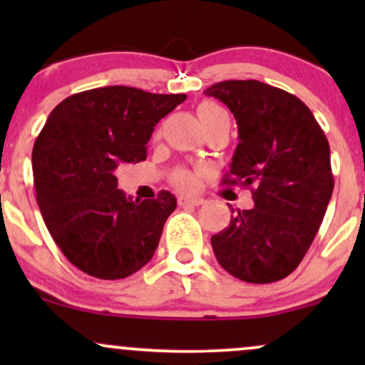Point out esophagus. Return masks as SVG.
<instances>
[{
	"label": "esophagus",
	"mask_w": 365,
	"mask_h": 365,
	"mask_svg": "<svg viewBox=\"0 0 365 365\" xmlns=\"http://www.w3.org/2000/svg\"><path fill=\"white\" fill-rule=\"evenodd\" d=\"M204 199L200 197H178V206H200Z\"/></svg>",
	"instance_id": "34e87169"
}]
</instances>
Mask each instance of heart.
<instances>
[{
  "instance_id": "obj_1",
  "label": "heart",
  "mask_w": 365,
  "mask_h": 365,
  "mask_svg": "<svg viewBox=\"0 0 365 365\" xmlns=\"http://www.w3.org/2000/svg\"><path fill=\"white\" fill-rule=\"evenodd\" d=\"M197 113H199V118H200V121H202V125H206L207 121L216 118V116L225 115V111L211 101L200 103L199 106H197ZM171 182H173L178 188L187 190V188H192L195 185V175L188 170H178V171H175V175L171 177Z\"/></svg>"
}]
</instances>
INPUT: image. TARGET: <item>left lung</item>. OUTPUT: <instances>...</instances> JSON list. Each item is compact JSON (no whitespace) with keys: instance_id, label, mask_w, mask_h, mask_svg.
<instances>
[{"instance_id":"8db88e82","label":"left lung","mask_w":365,"mask_h":365,"mask_svg":"<svg viewBox=\"0 0 365 365\" xmlns=\"http://www.w3.org/2000/svg\"><path fill=\"white\" fill-rule=\"evenodd\" d=\"M204 94L225 103L238 125L223 185L249 187L254 199L211 237L212 250L242 282H279L302 262L333 194L328 139L311 110L278 87L225 81Z\"/></svg>"}]
</instances>
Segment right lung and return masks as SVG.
Wrapping results in <instances>:
<instances>
[{"label":"right lung","mask_w":365,"mask_h":365,"mask_svg":"<svg viewBox=\"0 0 365 365\" xmlns=\"http://www.w3.org/2000/svg\"><path fill=\"white\" fill-rule=\"evenodd\" d=\"M185 94H150L110 86L63 99L32 149L41 215L65 257L83 273L121 279L156 252L177 199L132 200L118 190L116 171L148 156L154 127Z\"/></svg>","instance_id":"obj_1"}]
</instances>
